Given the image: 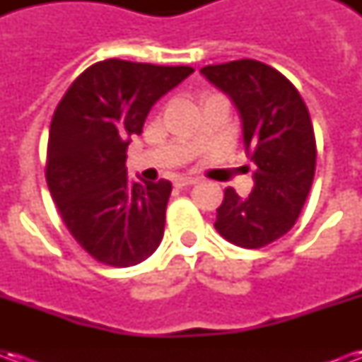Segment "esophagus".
Segmentation results:
<instances>
[{
	"mask_svg": "<svg viewBox=\"0 0 362 362\" xmlns=\"http://www.w3.org/2000/svg\"><path fill=\"white\" fill-rule=\"evenodd\" d=\"M194 184H197V178H188V176H182L174 182L176 188H186V186H194Z\"/></svg>",
	"mask_w": 362,
	"mask_h": 362,
	"instance_id": "obj_1",
	"label": "esophagus"
}]
</instances>
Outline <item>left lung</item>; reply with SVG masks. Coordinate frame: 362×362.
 Instances as JSON below:
<instances>
[{"label":"left lung","mask_w":362,"mask_h":362,"mask_svg":"<svg viewBox=\"0 0 362 362\" xmlns=\"http://www.w3.org/2000/svg\"><path fill=\"white\" fill-rule=\"evenodd\" d=\"M240 112L244 145L256 165L250 196L233 188L215 228L240 248H262L287 235L303 211L316 170V137L303 96L285 75L256 59L202 67Z\"/></svg>","instance_id":"8db88e82"}]
</instances>
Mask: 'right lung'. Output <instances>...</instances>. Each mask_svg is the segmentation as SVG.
Returning a JSON list of instances; mask_svg holds the SVG:
<instances>
[{
	"label": "right lung",
	"mask_w": 362,
	"mask_h": 362,
	"mask_svg": "<svg viewBox=\"0 0 362 362\" xmlns=\"http://www.w3.org/2000/svg\"><path fill=\"white\" fill-rule=\"evenodd\" d=\"M189 74L188 66L96 62L54 112L46 182L67 230L100 264H141L163 240L173 184H132L126 151L151 106Z\"/></svg>",
	"instance_id": "1"
}]
</instances>
